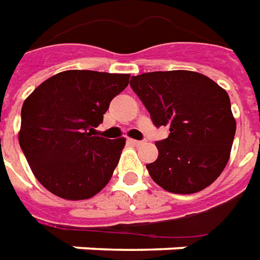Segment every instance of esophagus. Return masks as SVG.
<instances>
[{"label":"esophagus","instance_id":"1","mask_svg":"<svg viewBox=\"0 0 260 260\" xmlns=\"http://www.w3.org/2000/svg\"><path fill=\"white\" fill-rule=\"evenodd\" d=\"M128 143H132L133 145H143V144H145L147 143V141H140V140H132V138H130V140H128Z\"/></svg>","mask_w":260,"mask_h":260}]
</instances>
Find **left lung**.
Wrapping results in <instances>:
<instances>
[{
	"mask_svg": "<svg viewBox=\"0 0 260 260\" xmlns=\"http://www.w3.org/2000/svg\"><path fill=\"white\" fill-rule=\"evenodd\" d=\"M130 87L153 124L170 132L156 141L158 159L147 165L153 181L174 194H194L212 184L226 168L236 134L226 90L190 70L133 76Z\"/></svg>",
	"mask_w": 260,
	"mask_h": 260,
	"instance_id": "8db88e82",
	"label": "left lung"
}]
</instances>
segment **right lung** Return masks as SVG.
<instances>
[{"label": "right lung", "instance_id": "obj_1", "mask_svg": "<svg viewBox=\"0 0 260 260\" xmlns=\"http://www.w3.org/2000/svg\"><path fill=\"white\" fill-rule=\"evenodd\" d=\"M128 79L130 75L66 70L24 100L19 144L36 179L50 192L88 200L108 184L126 140L98 137L95 127Z\"/></svg>", "mask_w": 260, "mask_h": 260}]
</instances>
